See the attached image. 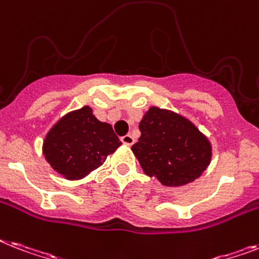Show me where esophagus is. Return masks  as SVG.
<instances>
[{"mask_svg":"<svg viewBox=\"0 0 259 259\" xmlns=\"http://www.w3.org/2000/svg\"><path fill=\"white\" fill-rule=\"evenodd\" d=\"M121 141H122L123 145H127V146H132V145L134 144V138L130 134H126V136H123L122 138H121Z\"/></svg>","mask_w":259,"mask_h":259,"instance_id":"esophagus-1","label":"esophagus"}]
</instances>
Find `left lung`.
<instances>
[{
	"mask_svg": "<svg viewBox=\"0 0 259 259\" xmlns=\"http://www.w3.org/2000/svg\"><path fill=\"white\" fill-rule=\"evenodd\" d=\"M140 130L132 150L145 174L165 186L190 184L210 165V141L181 114L151 106L141 119Z\"/></svg>",
	"mask_w": 259,
	"mask_h": 259,
	"instance_id": "obj_1",
	"label": "left lung"
}]
</instances>
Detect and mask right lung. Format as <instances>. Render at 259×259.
I'll list each match as a JSON object with an SVG mask.
<instances>
[{"label": "right lung", "instance_id": "add662e5", "mask_svg": "<svg viewBox=\"0 0 259 259\" xmlns=\"http://www.w3.org/2000/svg\"><path fill=\"white\" fill-rule=\"evenodd\" d=\"M121 145L110 123L98 121L92 108L83 106L66 113L52 126L42 153L65 180L77 181L104 165Z\"/></svg>", "mask_w": 259, "mask_h": 259}]
</instances>
